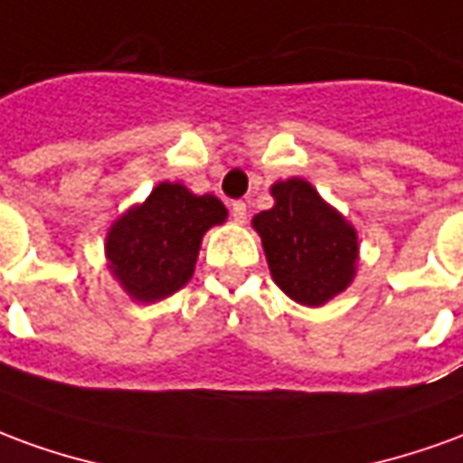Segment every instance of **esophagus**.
Wrapping results in <instances>:
<instances>
[{"instance_id": "1", "label": "esophagus", "mask_w": 463, "mask_h": 463, "mask_svg": "<svg viewBox=\"0 0 463 463\" xmlns=\"http://www.w3.org/2000/svg\"><path fill=\"white\" fill-rule=\"evenodd\" d=\"M231 215L232 221L235 222H245V218H248V205L242 201H232L231 203Z\"/></svg>"}]
</instances>
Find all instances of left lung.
<instances>
[{
	"label": "left lung",
	"instance_id": "8db88e82",
	"mask_svg": "<svg viewBox=\"0 0 463 463\" xmlns=\"http://www.w3.org/2000/svg\"><path fill=\"white\" fill-rule=\"evenodd\" d=\"M275 205L258 213L272 280L295 302L320 307L354 278L357 232L302 178L272 185Z\"/></svg>",
	"mask_w": 463,
	"mask_h": 463
}]
</instances>
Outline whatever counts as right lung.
<instances>
[{
  "label": "right lung",
  "mask_w": 463,
  "mask_h": 463,
  "mask_svg": "<svg viewBox=\"0 0 463 463\" xmlns=\"http://www.w3.org/2000/svg\"><path fill=\"white\" fill-rule=\"evenodd\" d=\"M215 195H193L181 183L156 185L148 201L114 222L106 255L123 290L156 302L191 280L203 232L225 221Z\"/></svg>",
  "instance_id": "obj_1"
}]
</instances>
